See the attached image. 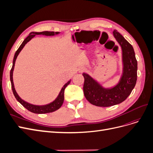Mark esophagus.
<instances>
[{"mask_svg": "<svg viewBox=\"0 0 153 153\" xmlns=\"http://www.w3.org/2000/svg\"><path fill=\"white\" fill-rule=\"evenodd\" d=\"M85 68H81V69H80V72H82V71H85Z\"/></svg>", "mask_w": 153, "mask_h": 153, "instance_id": "obj_1", "label": "esophagus"}]
</instances>
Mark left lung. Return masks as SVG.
<instances>
[{
	"label": "left lung",
	"mask_w": 153,
	"mask_h": 153,
	"mask_svg": "<svg viewBox=\"0 0 153 153\" xmlns=\"http://www.w3.org/2000/svg\"><path fill=\"white\" fill-rule=\"evenodd\" d=\"M113 35L122 50L123 71L117 84L105 87L88 73L82 74L85 98L97 106L107 107L122 103L131 94L137 80V61L133 47L117 30L113 31Z\"/></svg>",
	"instance_id": "1"
}]
</instances>
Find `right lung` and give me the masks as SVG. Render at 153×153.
<instances>
[{
	"mask_svg": "<svg viewBox=\"0 0 153 153\" xmlns=\"http://www.w3.org/2000/svg\"><path fill=\"white\" fill-rule=\"evenodd\" d=\"M60 34V32H49V31H45V32H32L29 34V36L27 37V38L24 39V41H23L22 45L20 46V47L18 48V49L16 50V52H15V56H14L13 58V66L12 68L10 71V80L11 83V88L13 90V94L15 96V98L16 100L19 102L21 105H22L24 107L28 110L30 112L34 113V114H47V113H50V112H53L54 111L58 110L59 108H61V106H62L63 102H64V90H65L66 87L70 84L71 80H69L67 83H66L64 85V86L62 87L61 90L60 91L59 93L57 96L56 98L53 100L52 102H51L48 104L47 105H33L29 103L27 101L23 100L19 95L16 92L15 85H14V83H13V71H14V68H15V62L16 58L18 57V55H19L20 52L22 51L25 47V45L30 41L32 38H34L36 35H43L45 36H56Z\"/></svg>",
	"mask_w": 153,
	"mask_h": 153,
	"instance_id": "1",
	"label": "right lung"
}]
</instances>
